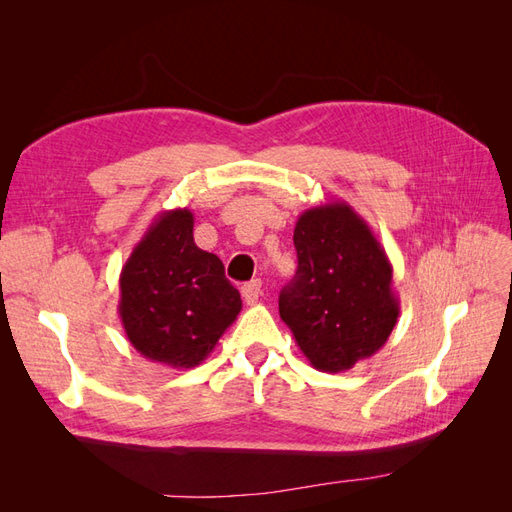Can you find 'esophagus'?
I'll use <instances>...</instances> for the list:
<instances>
[{"mask_svg":"<svg viewBox=\"0 0 512 512\" xmlns=\"http://www.w3.org/2000/svg\"><path fill=\"white\" fill-rule=\"evenodd\" d=\"M241 294H243V301L247 305H256L258 299H260V294H262V282L260 280H252V282L243 284L241 286Z\"/></svg>","mask_w":512,"mask_h":512,"instance_id":"34e87169","label":"esophagus"}]
</instances>
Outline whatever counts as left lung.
Listing matches in <instances>:
<instances>
[{
	"label": "left lung",
	"mask_w": 512,
	"mask_h": 512,
	"mask_svg": "<svg viewBox=\"0 0 512 512\" xmlns=\"http://www.w3.org/2000/svg\"><path fill=\"white\" fill-rule=\"evenodd\" d=\"M292 239L299 267L280 294V316L312 367L352 369L397 324L391 260L346 200L305 209Z\"/></svg>",
	"instance_id": "1"
}]
</instances>
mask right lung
<instances>
[{"instance_id": "1", "label": "right lung", "mask_w": 512, "mask_h": 512, "mask_svg": "<svg viewBox=\"0 0 512 512\" xmlns=\"http://www.w3.org/2000/svg\"><path fill=\"white\" fill-rule=\"evenodd\" d=\"M241 307L222 260L194 243L190 209L158 213L119 275L117 312L130 344L175 369L203 363Z\"/></svg>"}]
</instances>
